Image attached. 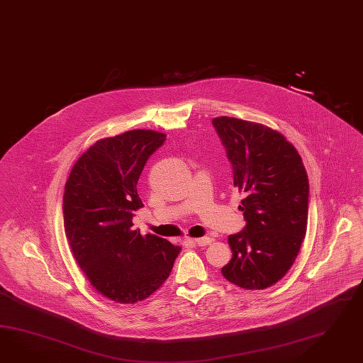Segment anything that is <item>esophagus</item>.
I'll list each match as a JSON object with an SVG mask.
<instances>
[{
  "label": "esophagus",
  "instance_id": "obj_1",
  "mask_svg": "<svg viewBox=\"0 0 363 363\" xmlns=\"http://www.w3.org/2000/svg\"><path fill=\"white\" fill-rule=\"evenodd\" d=\"M189 241L192 242V243H195L196 246L203 247V246H208V245H211V243H212V238H209V237H203V238H196V240H189Z\"/></svg>",
  "mask_w": 363,
  "mask_h": 363
}]
</instances>
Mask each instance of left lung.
<instances>
[{
  "label": "left lung",
  "instance_id": "8db88e82",
  "mask_svg": "<svg viewBox=\"0 0 363 363\" xmlns=\"http://www.w3.org/2000/svg\"><path fill=\"white\" fill-rule=\"evenodd\" d=\"M243 195L238 209L246 226L228 238L233 255L223 278L245 289H264L279 281L298 257L307 233V171L298 150L266 125L216 117Z\"/></svg>",
  "mask_w": 363,
  "mask_h": 363
}]
</instances>
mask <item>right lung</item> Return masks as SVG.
Listing matches in <instances>:
<instances>
[{
  "mask_svg": "<svg viewBox=\"0 0 363 363\" xmlns=\"http://www.w3.org/2000/svg\"><path fill=\"white\" fill-rule=\"evenodd\" d=\"M166 134L126 131L97 140L71 169L63 214L69 249L94 291L121 304L149 298L166 281L180 246L131 229L143 206L140 172Z\"/></svg>",
  "mask_w": 363,
  "mask_h": 363,
  "instance_id": "obj_1",
  "label": "right lung"
}]
</instances>
